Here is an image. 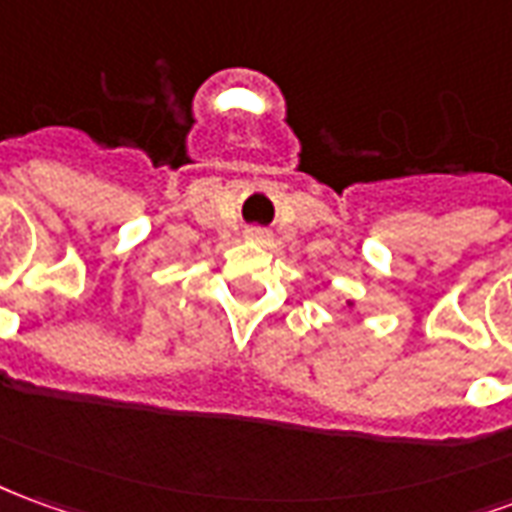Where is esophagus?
I'll return each mask as SVG.
<instances>
[{
  "mask_svg": "<svg viewBox=\"0 0 512 512\" xmlns=\"http://www.w3.org/2000/svg\"><path fill=\"white\" fill-rule=\"evenodd\" d=\"M246 238H252V241H260V244H263V241H268V232L260 230V227H249V230H246Z\"/></svg>",
  "mask_w": 512,
  "mask_h": 512,
  "instance_id": "esophagus-1",
  "label": "esophagus"
}]
</instances>
